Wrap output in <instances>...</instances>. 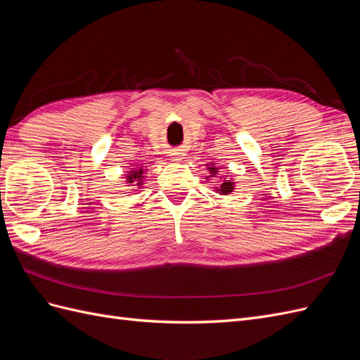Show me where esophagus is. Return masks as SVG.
I'll return each mask as SVG.
<instances>
[{"label": "esophagus", "mask_w": 360, "mask_h": 360, "mask_svg": "<svg viewBox=\"0 0 360 360\" xmlns=\"http://www.w3.org/2000/svg\"><path fill=\"white\" fill-rule=\"evenodd\" d=\"M169 156L172 158V160H176V162H179V160H183L184 159V153L181 150H172L171 153H169Z\"/></svg>", "instance_id": "1"}]
</instances>
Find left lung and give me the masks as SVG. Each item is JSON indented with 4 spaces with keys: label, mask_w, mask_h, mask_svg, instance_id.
Segmentation results:
<instances>
[{
    "label": "left lung",
    "mask_w": 360,
    "mask_h": 360,
    "mask_svg": "<svg viewBox=\"0 0 360 360\" xmlns=\"http://www.w3.org/2000/svg\"><path fill=\"white\" fill-rule=\"evenodd\" d=\"M207 169H209V172H210V176H207V180H209V177L219 176V172H221L219 167H216L214 162L207 163ZM234 186H236L234 180H226V177H221V181H219V184H217V186H214V191L217 193H221V195H228L236 189Z\"/></svg>",
    "instance_id": "1"
}]
</instances>
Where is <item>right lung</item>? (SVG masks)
Masks as SVG:
<instances>
[{"label": "right lung", "mask_w": 360, "mask_h": 360, "mask_svg": "<svg viewBox=\"0 0 360 360\" xmlns=\"http://www.w3.org/2000/svg\"><path fill=\"white\" fill-rule=\"evenodd\" d=\"M151 163V162H150ZM147 171V168L144 165H136L129 168V171H126V181L127 183H134V184H129V186H143L144 184V172Z\"/></svg>", "instance_id": "obj_1"}]
</instances>
